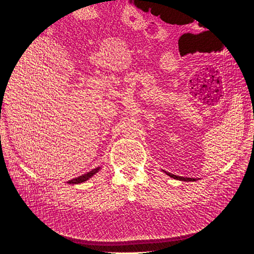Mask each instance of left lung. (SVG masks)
<instances>
[{"label": "left lung", "instance_id": "1", "mask_svg": "<svg viewBox=\"0 0 254 254\" xmlns=\"http://www.w3.org/2000/svg\"><path fill=\"white\" fill-rule=\"evenodd\" d=\"M165 174H166L167 176H170L171 178H174V179H176V180H181V181H196L195 178H184V177L176 176V175H173V174H171V173H166V172H165Z\"/></svg>", "mask_w": 254, "mask_h": 254}]
</instances>
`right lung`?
Here are the masks:
<instances>
[{
  "mask_svg": "<svg viewBox=\"0 0 254 254\" xmlns=\"http://www.w3.org/2000/svg\"><path fill=\"white\" fill-rule=\"evenodd\" d=\"M101 168H102V166H98V167L94 168V170L88 172L87 174H83V175L77 177V178L67 181V183L68 184H79V183H82V182H86L87 180H89L91 178V177H93L96 173H98L99 171H101Z\"/></svg>",
  "mask_w": 254,
  "mask_h": 254,
  "instance_id": "add662e5",
  "label": "right lung"
}]
</instances>
